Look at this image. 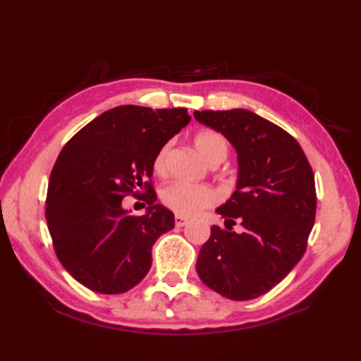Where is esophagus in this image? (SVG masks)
<instances>
[{"mask_svg": "<svg viewBox=\"0 0 361 361\" xmlns=\"http://www.w3.org/2000/svg\"><path fill=\"white\" fill-rule=\"evenodd\" d=\"M188 221H189V219L185 217V216H180V214H178V216H175V225L178 226V228L185 226V225L188 224Z\"/></svg>", "mask_w": 361, "mask_h": 361, "instance_id": "34e87169", "label": "esophagus"}]
</instances>
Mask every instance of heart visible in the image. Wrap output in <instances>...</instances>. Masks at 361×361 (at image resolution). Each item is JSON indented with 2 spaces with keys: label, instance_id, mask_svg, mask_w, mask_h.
Wrapping results in <instances>:
<instances>
[{
  "label": "heart",
  "instance_id": "b5f03b06",
  "mask_svg": "<svg viewBox=\"0 0 361 361\" xmlns=\"http://www.w3.org/2000/svg\"><path fill=\"white\" fill-rule=\"evenodd\" d=\"M194 145L197 152L200 153L204 161L221 159L224 161L228 153V142L224 136L212 130H203L197 133L194 137ZM171 145L166 144L157 153L153 159V169L158 173L166 172L167 157ZM161 202L169 209L175 211L180 216H194L198 211H202L208 206L216 204L219 202V195L211 186L206 185H194V183L175 181L167 185L161 190Z\"/></svg>",
  "mask_w": 361,
  "mask_h": 361
}]
</instances>
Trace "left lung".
Masks as SVG:
<instances>
[{
	"mask_svg": "<svg viewBox=\"0 0 361 361\" xmlns=\"http://www.w3.org/2000/svg\"><path fill=\"white\" fill-rule=\"evenodd\" d=\"M224 135L239 161L237 186L217 208L226 229L214 225L197 259V273L211 290L233 301L265 295L293 270L315 224V176L293 136L256 113L194 111ZM239 221L240 235L232 231Z\"/></svg>",
	"mask_w": 361,
	"mask_h": 361,
	"instance_id": "obj_1",
	"label": "left lung"
}]
</instances>
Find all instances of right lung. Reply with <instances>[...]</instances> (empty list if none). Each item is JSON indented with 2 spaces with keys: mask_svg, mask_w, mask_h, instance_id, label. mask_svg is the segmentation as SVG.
I'll return each instance as SVG.
<instances>
[{
  "mask_svg": "<svg viewBox=\"0 0 361 361\" xmlns=\"http://www.w3.org/2000/svg\"><path fill=\"white\" fill-rule=\"evenodd\" d=\"M186 109L121 105L79 130L54 164L46 221L54 250L73 278L104 295L126 293L152 267V247L175 226L152 186L158 150L189 124ZM133 195L144 216L121 208Z\"/></svg>",
  "mask_w": 361,
  "mask_h": 361,
  "instance_id": "1",
  "label": "right lung"
}]
</instances>
